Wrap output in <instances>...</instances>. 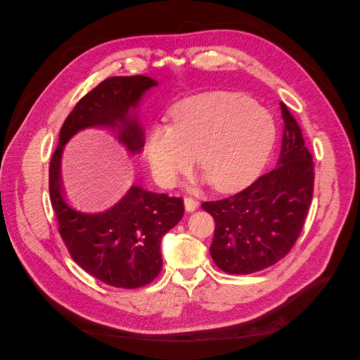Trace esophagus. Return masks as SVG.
Listing matches in <instances>:
<instances>
[{
  "label": "esophagus",
  "instance_id": "34e87169",
  "mask_svg": "<svg viewBox=\"0 0 360 360\" xmlns=\"http://www.w3.org/2000/svg\"><path fill=\"white\" fill-rule=\"evenodd\" d=\"M200 207V202L195 201L192 198H184V209H186V212H195Z\"/></svg>",
  "mask_w": 360,
  "mask_h": 360
}]
</instances>
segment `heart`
<instances>
[{
	"label": "heart",
	"mask_w": 360,
	"mask_h": 360,
	"mask_svg": "<svg viewBox=\"0 0 360 360\" xmlns=\"http://www.w3.org/2000/svg\"><path fill=\"white\" fill-rule=\"evenodd\" d=\"M171 117L172 124L151 126L146 141L151 172L163 188L191 172L198 153L204 184L240 192L258 179L276 143L274 115L240 93L189 97L172 108Z\"/></svg>",
	"instance_id": "obj_1"
}]
</instances>
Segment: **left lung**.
Here are the masks:
<instances>
[{"mask_svg": "<svg viewBox=\"0 0 360 360\" xmlns=\"http://www.w3.org/2000/svg\"><path fill=\"white\" fill-rule=\"evenodd\" d=\"M281 114L284 135L276 168L233 197L202 202L216 222L212 258L226 274L248 275L278 263L296 243L308 214L312 156L284 103Z\"/></svg>", "mask_w": 360, "mask_h": 360, "instance_id": "8db88e82", "label": "left lung"}]
</instances>
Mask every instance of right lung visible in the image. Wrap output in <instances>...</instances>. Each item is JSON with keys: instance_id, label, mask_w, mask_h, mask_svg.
Segmentation results:
<instances>
[{"instance_id": "obj_1", "label": "right lung", "mask_w": 360, "mask_h": 360, "mask_svg": "<svg viewBox=\"0 0 360 360\" xmlns=\"http://www.w3.org/2000/svg\"><path fill=\"white\" fill-rule=\"evenodd\" d=\"M155 86L158 82L143 75L112 76L101 82L66 118L49 163L51 204L64 245L86 274L117 288H139L159 275L162 237L183 217V201L130 186L105 212H79L64 198L61 156L72 136L89 127L111 129L130 155L141 153L146 130L138 122V108Z\"/></svg>"}]
</instances>
